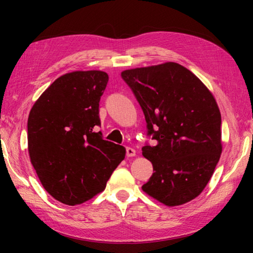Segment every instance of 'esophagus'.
I'll list each match as a JSON object with an SVG mask.
<instances>
[{
	"instance_id": "1",
	"label": "esophagus",
	"mask_w": 253,
	"mask_h": 253,
	"mask_svg": "<svg viewBox=\"0 0 253 253\" xmlns=\"http://www.w3.org/2000/svg\"><path fill=\"white\" fill-rule=\"evenodd\" d=\"M136 155V151L131 147H126V156L127 157H132Z\"/></svg>"
}]
</instances>
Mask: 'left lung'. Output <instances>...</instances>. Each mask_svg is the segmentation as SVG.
Here are the masks:
<instances>
[{"instance_id": "left-lung-1", "label": "left lung", "mask_w": 253, "mask_h": 253, "mask_svg": "<svg viewBox=\"0 0 253 253\" xmlns=\"http://www.w3.org/2000/svg\"><path fill=\"white\" fill-rule=\"evenodd\" d=\"M122 78L156 140L142 148L154 170L143 191L168 207L190 202L202 193L222 153L221 114L212 92L176 62L128 69Z\"/></svg>"}]
</instances>
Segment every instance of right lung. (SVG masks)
I'll list each match as a JSON object with an SVG mask.
<instances>
[{
	"instance_id": "add662e5",
	"label": "right lung",
	"mask_w": 253,
	"mask_h": 253,
	"mask_svg": "<svg viewBox=\"0 0 253 253\" xmlns=\"http://www.w3.org/2000/svg\"><path fill=\"white\" fill-rule=\"evenodd\" d=\"M108 75L72 71L51 84L28 118L30 160L45 191L77 205L105 190L126 149L102 138L99 101Z\"/></svg>"
}]
</instances>
